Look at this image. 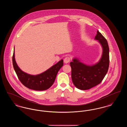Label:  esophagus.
Segmentation results:
<instances>
[{"mask_svg": "<svg viewBox=\"0 0 127 127\" xmlns=\"http://www.w3.org/2000/svg\"><path fill=\"white\" fill-rule=\"evenodd\" d=\"M70 58L69 57H66L64 60V62L65 63H68V62H70Z\"/></svg>", "mask_w": 127, "mask_h": 127, "instance_id": "esophagus-1", "label": "esophagus"}]
</instances>
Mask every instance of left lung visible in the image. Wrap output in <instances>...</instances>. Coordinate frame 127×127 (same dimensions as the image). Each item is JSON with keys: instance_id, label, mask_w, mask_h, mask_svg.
I'll return each instance as SVG.
<instances>
[{"instance_id": "1", "label": "left lung", "mask_w": 127, "mask_h": 127, "mask_svg": "<svg viewBox=\"0 0 127 127\" xmlns=\"http://www.w3.org/2000/svg\"><path fill=\"white\" fill-rule=\"evenodd\" d=\"M95 39L98 41L102 47V55L100 61L92 66L85 65L75 58L70 63L73 83L76 88L81 90H89L100 83L109 69L108 42L98 30Z\"/></svg>"}]
</instances>
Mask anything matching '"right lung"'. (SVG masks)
<instances>
[{"mask_svg":"<svg viewBox=\"0 0 127 127\" xmlns=\"http://www.w3.org/2000/svg\"><path fill=\"white\" fill-rule=\"evenodd\" d=\"M12 61L14 70L20 81L27 88L35 91H45L49 89L54 83L57 73L63 65V60H61L42 73L31 75L19 68L15 61L14 51Z\"/></svg>","mask_w":127,"mask_h":127,"instance_id":"obj_1","label":"right lung"}]
</instances>
